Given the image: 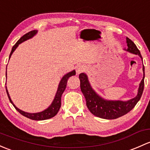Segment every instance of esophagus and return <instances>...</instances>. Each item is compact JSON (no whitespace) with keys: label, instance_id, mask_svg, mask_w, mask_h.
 Instances as JSON below:
<instances>
[{"label":"esophagus","instance_id":"34e87169","mask_svg":"<svg viewBox=\"0 0 150 150\" xmlns=\"http://www.w3.org/2000/svg\"><path fill=\"white\" fill-rule=\"evenodd\" d=\"M86 66L83 65V64H81V65H78L76 68V72L77 74H80L83 72L84 71H86Z\"/></svg>","mask_w":150,"mask_h":150}]
</instances>
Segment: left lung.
Segmentation results:
<instances>
[{
    "mask_svg": "<svg viewBox=\"0 0 150 150\" xmlns=\"http://www.w3.org/2000/svg\"><path fill=\"white\" fill-rule=\"evenodd\" d=\"M127 51L134 54H137L142 59L139 50L135 44L127 37ZM143 78L139 86L137 95L134 98L123 101V100H108L100 97L91 87L88 76L85 73H80L79 79L80 81V89L86 100L88 108L94 116L105 119H115L121 117L129 113L138 103L141 98L144 91V67L143 65Z\"/></svg>",
    "mask_w": 150,
    "mask_h": 150,
    "instance_id": "obj_1",
    "label": "left lung"
}]
</instances>
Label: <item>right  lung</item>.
Returning <instances> with one entry per match:
<instances>
[{"label": "right lung", "instance_id": "1", "mask_svg": "<svg viewBox=\"0 0 150 150\" xmlns=\"http://www.w3.org/2000/svg\"><path fill=\"white\" fill-rule=\"evenodd\" d=\"M37 30H33V31H29V32H28L27 34H24L23 37L20 38V39H18V42H17L14 45V46L12 47L11 52L10 56H9V59H10L11 57L13 52L15 51L17 47L18 46V45H20V44L22 43V42H25V41L28 40V39H31V38H32L34 35L37 34ZM75 75V70H72L71 71V72H68V73L66 74V75H64V76L62 77V78L61 79L60 82H59V86H58L57 91L56 95H55V97L54 100H53L52 103L51 105H50L47 109H45V111H41V112L31 113L25 112V111H21V110H20L19 108H17V107L14 105L13 103V101L10 98V96H9L7 88H6V93H7L8 97L9 100H10L11 103L13 104V105L14 108L16 109V111H18L21 115L29 118L30 119H32V120H35V121L46 120V119H51V118L54 117L55 115L58 113V111H59V108H60V106H61V97H62L63 92L64 91V90H65L66 88V86H67V80H68V78H70V77ZM6 75H7V74L6 73Z\"/></svg>", "mask_w": 150, "mask_h": 150}]
</instances>
